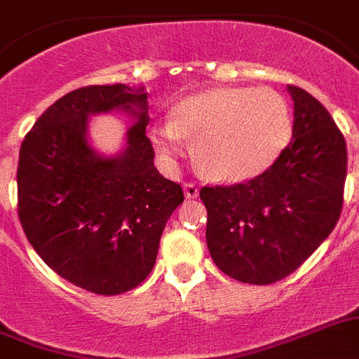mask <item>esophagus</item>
<instances>
[{"label":"esophagus","mask_w":359,"mask_h":359,"mask_svg":"<svg viewBox=\"0 0 359 359\" xmlns=\"http://www.w3.org/2000/svg\"><path fill=\"white\" fill-rule=\"evenodd\" d=\"M183 191H185L187 198H196V196L200 194V189H198V185L192 182L185 183V185H183Z\"/></svg>","instance_id":"34e87169"}]
</instances>
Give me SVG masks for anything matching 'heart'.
Segmentation results:
<instances>
[{
  "mask_svg": "<svg viewBox=\"0 0 359 359\" xmlns=\"http://www.w3.org/2000/svg\"><path fill=\"white\" fill-rule=\"evenodd\" d=\"M290 137V112L271 88L229 87L187 97L172 121L150 128L156 152L174 161L194 143L201 172L216 182H245L274 163Z\"/></svg>",
  "mask_w": 359,
  "mask_h": 359,
  "instance_id": "1",
  "label": "heart"
}]
</instances>
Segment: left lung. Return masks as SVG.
I'll list each match as a JSON object with an SVG mask.
<instances>
[{"label": "left lung", "instance_id": "left-lung-1", "mask_svg": "<svg viewBox=\"0 0 359 359\" xmlns=\"http://www.w3.org/2000/svg\"><path fill=\"white\" fill-rule=\"evenodd\" d=\"M287 88L294 100L292 140L274 163L249 182L200 191L210 256L243 283L271 285L292 274L341 214L345 137L316 97Z\"/></svg>", "mask_w": 359, "mask_h": 359}]
</instances>
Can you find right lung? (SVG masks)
<instances>
[{"label": "right lung", "instance_id": "right-lung-1", "mask_svg": "<svg viewBox=\"0 0 359 359\" xmlns=\"http://www.w3.org/2000/svg\"><path fill=\"white\" fill-rule=\"evenodd\" d=\"M116 108L138 123L123 155L101 158L84 137L86 118ZM147 125L142 88L90 85L48 107L21 143L18 216L27 240L56 274L100 296L145 281L165 223L185 200L180 183L156 170Z\"/></svg>", "mask_w": 359, "mask_h": 359}]
</instances>
